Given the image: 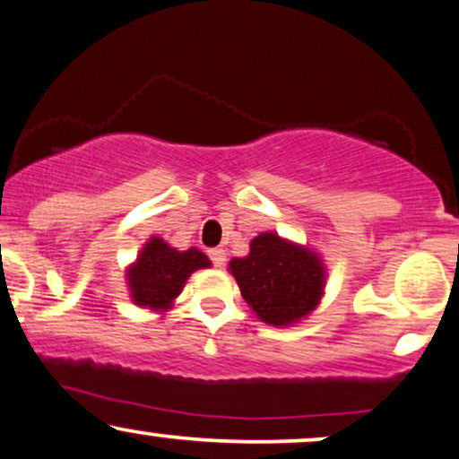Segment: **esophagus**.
Returning <instances> with one entry per match:
<instances>
[{"instance_id":"esophagus-1","label":"esophagus","mask_w":459,"mask_h":459,"mask_svg":"<svg viewBox=\"0 0 459 459\" xmlns=\"http://www.w3.org/2000/svg\"><path fill=\"white\" fill-rule=\"evenodd\" d=\"M208 255H211V259L214 262V265H223L225 264V259H228V253H225V248L223 247H217V248H211V251H208Z\"/></svg>"}]
</instances>
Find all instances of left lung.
Listing matches in <instances>:
<instances>
[{
  "mask_svg": "<svg viewBox=\"0 0 459 459\" xmlns=\"http://www.w3.org/2000/svg\"><path fill=\"white\" fill-rule=\"evenodd\" d=\"M230 273L257 319L274 327L307 319L325 293L327 268L319 253L276 231L255 236L247 257L231 259Z\"/></svg>",
  "mask_w": 459,
  "mask_h": 459,
  "instance_id": "1",
  "label": "left lung"
}]
</instances>
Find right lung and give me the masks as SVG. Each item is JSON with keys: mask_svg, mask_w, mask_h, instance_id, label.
<instances>
[{"mask_svg": "<svg viewBox=\"0 0 459 459\" xmlns=\"http://www.w3.org/2000/svg\"><path fill=\"white\" fill-rule=\"evenodd\" d=\"M211 259L200 248L191 247L186 251H178L160 236H151L135 262L129 264L126 270L129 298L135 307L163 313L172 308L186 279L195 270L211 268Z\"/></svg>", "mask_w": 459, "mask_h": 459, "instance_id": "obj_1", "label": "right lung"}]
</instances>
